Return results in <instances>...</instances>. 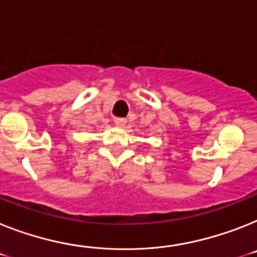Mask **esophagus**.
Masks as SVG:
<instances>
[{
  "mask_svg": "<svg viewBox=\"0 0 257 257\" xmlns=\"http://www.w3.org/2000/svg\"><path fill=\"white\" fill-rule=\"evenodd\" d=\"M115 125L118 126V128H124L125 125H126V120L122 117H116L115 118Z\"/></svg>",
  "mask_w": 257,
  "mask_h": 257,
  "instance_id": "esophagus-1",
  "label": "esophagus"
}]
</instances>
